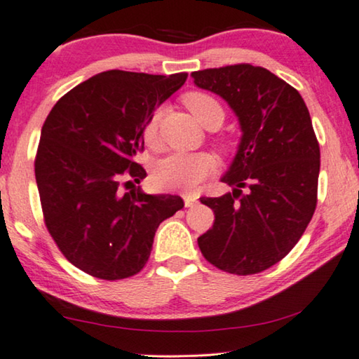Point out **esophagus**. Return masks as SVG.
I'll return each mask as SVG.
<instances>
[{"label":"esophagus","instance_id":"1","mask_svg":"<svg viewBox=\"0 0 359 359\" xmlns=\"http://www.w3.org/2000/svg\"><path fill=\"white\" fill-rule=\"evenodd\" d=\"M182 198H184V203H185L187 208H191V206L196 205V196H194V195L185 194V195H182Z\"/></svg>","mask_w":359,"mask_h":359}]
</instances>
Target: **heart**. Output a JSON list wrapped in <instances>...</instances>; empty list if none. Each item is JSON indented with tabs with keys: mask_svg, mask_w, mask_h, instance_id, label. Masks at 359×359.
<instances>
[{
	"mask_svg": "<svg viewBox=\"0 0 359 359\" xmlns=\"http://www.w3.org/2000/svg\"><path fill=\"white\" fill-rule=\"evenodd\" d=\"M189 111L203 127L211 124L221 126L226 119V111L214 96L203 92H189L182 96ZM158 114H153L143 127V140L154 145L158 133ZM216 159L210 153H172L154 164L151 182L161 191H180L190 194L198 189L203 180L214 172Z\"/></svg>",
	"mask_w": 359,
	"mask_h": 359,
	"instance_id": "heart-1",
	"label": "heart"
}]
</instances>
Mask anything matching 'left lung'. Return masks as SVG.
I'll list each match as a JSON object with an SVG mask.
<instances>
[{
	"label": "left lung",
	"mask_w": 359,
	"mask_h": 359,
	"mask_svg": "<svg viewBox=\"0 0 359 359\" xmlns=\"http://www.w3.org/2000/svg\"><path fill=\"white\" fill-rule=\"evenodd\" d=\"M191 77L227 101L242 128L221 179L232 194L200 198L214 224L198 247L217 269L258 274L290 253L316 210L320 151L309 111L292 85L264 67L233 64Z\"/></svg>",
	"instance_id": "8db88e82"
}]
</instances>
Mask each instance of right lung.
Listing matches in <instances>:
<instances>
[{"mask_svg":"<svg viewBox=\"0 0 359 359\" xmlns=\"http://www.w3.org/2000/svg\"><path fill=\"white\" fill-rule=\"evenodd\" d=\"M187 76L106 71L74 87L48 114L35 156L43 217L80 271L103 280L138 274L159 224L184 208L180 196L147 195L140 187L122 194L121 187L147 177L135 163L143 127Z\"/></svg>","mask_w":359,"mask_h":359,"instance_id":"right-lung-1","label":"right lung"}]
</instances>
